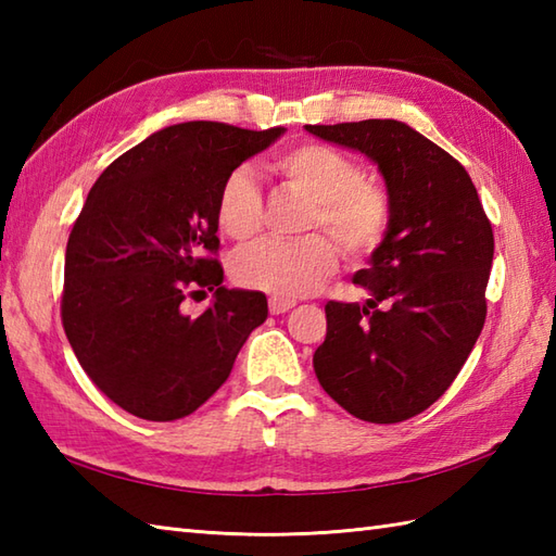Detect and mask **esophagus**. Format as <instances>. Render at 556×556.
Here are the masks:
<instances>
[{
  "label": "esophagus",
  "mask_w": 556,
  "mask_h": 556,
  "mask_svg": "<svg viewBox=\"0 0 556 556\" xmlns=\"http://www.w3.org/2000/svg\"><path fill=\"white\" fill-rule=\"evenodd\" d=\"M293 305H296V301L291 299H279V296H271L269 299V313L271 315H281V313H289Z\"/></svg>",
  "instance_id": "esophagus-1"
}]
</instances>
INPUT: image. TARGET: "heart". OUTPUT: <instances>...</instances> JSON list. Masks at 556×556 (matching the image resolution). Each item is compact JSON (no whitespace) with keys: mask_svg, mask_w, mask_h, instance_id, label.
Masks as SVG:
<instances>
[{"mask_svg":"<svg viewBox=\"0 0 556 556\" xmlns=\"http://www.w3.org/2000/svg\"><path fill=\"white\" fill-rule=\"evenodd\" d=\"M271 169L311 200L303 231L313 233L296 241H265L236 255L231 275L241 287L279 299H299L320 289L337 269L338 242L353 263L380 251L394 219L392 195L380 181L363 176L361 164L346 152L305 140L277 155ZM215 212L219 229L233 241L248 243L263 231V195L251 169L236 167L224 176ZM315 228L328 236L317 235Z\"/></svg>","mask_w":556,"mask_h":556,"instance_id":"b5f03b06","label":"heart"}]
</instances>
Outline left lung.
<instances>
[{
  "label": "left lung",
  "instance_id": "8db88e82",
  "mask_svg": "<svg viewBox=\"0 0 556 556\" xmlns=\"http://www.w3.org/2000/svg\"><path fill=\"white\" fill-rule=\"evenodd\" d=\"M380 167L394 219L353 281L365 305L329 301L313 368L351 416L401 422L440 399L473 351L488 315L494 233L468 172L394 119L305 126Z\"/></svg>",
  "mask_w": 556,
  "mask_h": 556
}]
</instances>
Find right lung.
Returning <instances> with one entry per match:
<instances>
[{
	"mask_svg": "<svg viewBox=\"0 0 556 556\" xmlns=\"http://www.w3.org/2000/svg\"><path fill=\"white\" fill-rule=\"evenodd\" d=\"M281 134L167 126L90 188L66 243L62 325L92 384L131 416H191L267 320L265 293L222 287L215 205L224 176ZM207 290L216 303L188 314L187 299Z\"/></svg>",
	"mask_w": 556,
	"mask_h": 556,
	"instance_id": "add662e5",
	"label": "right lung"
}]
</instances>
